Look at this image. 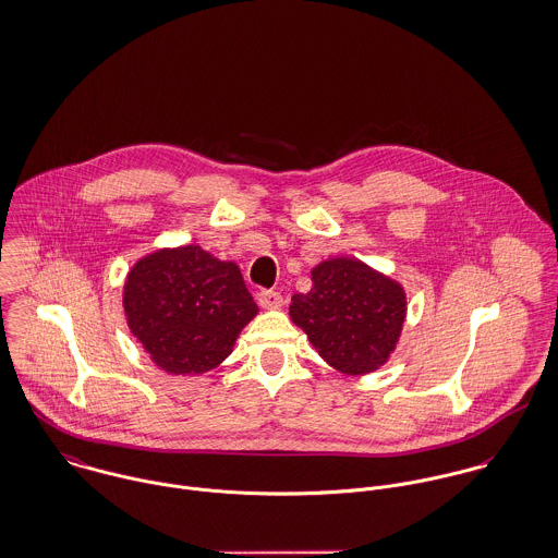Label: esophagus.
Segmentation results:
<instances>
[{
    "label": "esophagus",
    "mask_w": 558,
    "mask_h": 558,
    "mask_svg": "<svg viewBox=\"0 0 558 558\" xmlns=\"http://www.w3.org/2000/svg\"><path fill=\"white\" fill-rule=\"evenodd\" d=\"M257 303L264 307V310H277L283 305V296L275 290H262L257 294Z\"/></svg>",
    "instance_id": "esophagus-1"
}]
</instances>
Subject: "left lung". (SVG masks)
I'll return each instance as SVG.
<instances>
[{
    "mask_svg": "<svg viewBox=\"0 0 558 558\" xmlns=\"http://www.w3.org/2000/svg\"><path fill=\"white\" fill-rule=\"evenodd\" d=\"M314 288L294 294L290 316L336 371L368 374L393 353L407 314L398 281L355 257H333L312 270Z\"/></svg>",
    "mask_w": 558,
    "mask_h": 558,
    "instance_id": "left-lung-1",
    "label": "left lung"
}]
</instances>
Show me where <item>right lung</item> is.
Returning a JSON list of instances; mask_svg holds the SVG:
<instances>
[{
	"label": "right lung",
	"instance_id": "obj_1",
	"mask_svg": "<svg viewBox=\"0 0 558 558\" xmlns=\"http://www.w3.org/2000/svg\"><path fill=\"white\" fill-rule=\"evenodd\" d=\"M128 327L156 366L169 374H203L231 353L257 305L233 262L196 244L156 251L128 275Z\"/></svg>",
	"mask_w": 558,
	"mask_h": 558
}]
</instances>
